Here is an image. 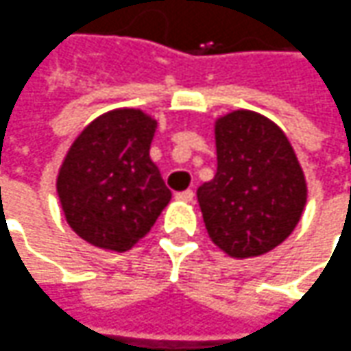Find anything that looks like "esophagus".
<instances>
[{
	"label": "esophagus",
	"instance_id": "obj_1",
	"mask_svg": "<svg viewBox=\"0 0 351 351\" xmlns=\"http://www.w3.org/2000/svg\"><path fill=\"white\" fill-rule=\"evenodd\" d=\"M193 197H195V193H193L191 189H187V191L176 193V199H178V201H183V203H191Z\"/></svg>",
	"mask_w": 351,
	"mask_h": 351
}]
</instances>
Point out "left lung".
<instances>
[{
    "mask_svg": "<svg viewBox=\"0 0 351 351\" xmlns=\"http://www.w3.org/2000/svg\"><path fill=\"white\" fill-rule=\"evenodd\" d=\"M218 168L197 189L206 232L230 257H258L293 232L307 185L290 141L265 115L237 110L216 121Z\"/></svg>",
    "mask_w": 351,
    "mask_h": 351,
    "instance_id": "8db88e82",
    "label": "left lung"
}]
</instances>
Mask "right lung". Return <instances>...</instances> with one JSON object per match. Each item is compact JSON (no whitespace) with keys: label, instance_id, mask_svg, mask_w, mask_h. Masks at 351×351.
<instances>
[{"label":"right lung","instance_id":"1","mask_svg":"<svg viewBox=\"0 0 351 351\" xmlns=\"http://www.w3.org/2000/svg\"><path fill=\"white\" fill-rule=\"evenodd\" d=\"M156 121L141 110L96 117L69 148L58 176L73 232L94 247L127 251L154 226L171 193L150 160Z\"/></svg>","mask_w":351,"mask_h":351}]
</instances>
